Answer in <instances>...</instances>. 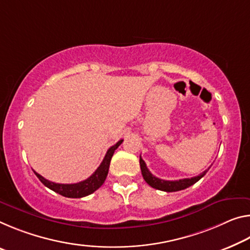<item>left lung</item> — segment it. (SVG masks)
<instances>
[{
    "label": "left lung",
    "instance_id": "left-lung-1",
    "mask_svg": "<svg viewBox=\"0 0 250 250\" xmlns=\"http://www.w3.org/2000/svg\"><path fill=\"white\" fill-rule=\"evenodd\" d=\"M140 168H141L142 176H144V179L146 180V184L150 186V187L161 190V191H167V192L179 191V190H184L186 188L190 187V186L196 184L198 180H200L208 171V170H205V171L203 173H200L199 176L170 181V180H162V179H159V178H157L156 176H153L152 173L149 171V169L146 168V162L142 160L141 157H140Z\"/></svg>",
    "mask_w": 250,
    "mask_h": 250
}]
</instances>
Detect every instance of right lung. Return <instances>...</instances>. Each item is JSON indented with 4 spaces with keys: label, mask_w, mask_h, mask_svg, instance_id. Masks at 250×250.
<instances>
[{
    "label": "right lung",
    "mask_w": 250,
    "mask_h": 250,
    "mask_svg": "<svg viewBox=\"0 0 250 250\" xmlns=\"http://www.w3.org/2000/svg\"><path fill=\"white\" fill-rule=\"evenodd\" d=\"M122 141H124L122 139L119 140L116 145L109 148L104 156V159L101 162V165L99 166V168L88 178V179L77 182V184H57V182H52L45 179V178H43L41 175H39L38 172L34 171V173L45 187L53 190L54 192H57L63 197L82 198L89 196L104 185L105 178L108 176L111 158H112L116 149L122 144Z\"/></svg>",
    "instance_id": "obj_1"
}]
</instances>
